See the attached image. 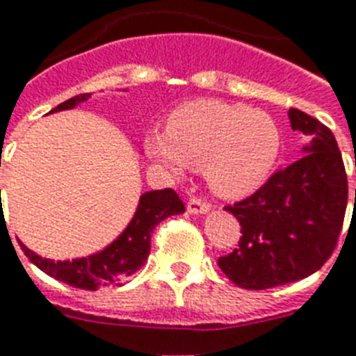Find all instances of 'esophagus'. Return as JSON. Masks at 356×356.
<instances>
[{
    "label": "esophagus",
    "instance_id": "1",
    "mask_svg": "<svg viewBox=\"0 0 356 356\" xmlns=\"http://www.w3.org/2000/svg\"><path fill=\"white\" fill-rule=\"evenodd\" d=\"M209 209H211V206L207 202L200 200V198H191V200L187 202V211L191 213V215H204Z\"/></svg>",
    "mask_w": 356,
    "mask_h": 356
}]
</instances>
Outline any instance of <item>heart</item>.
<instances>
[{"label":"heart","mask_w":356,"mask_h":356,"mask_svg":"<svg viewBox=\"0 0 356 356\" xmlns=\"http://www.w3.org/2000/svg\"><path fill=\"white\" fill-rule=\"evenodd\" d=\"M281 150L280 127L244 104L200 99L170 113L167 132L145 138V154L172 176L204 167L215 195L238 200L263 186Z\"/></svg>","instance_id":"obj_1"}]
</instances>
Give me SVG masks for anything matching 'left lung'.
Wrapping results in <instances>:
<instances>
[{"mask_svg": "<svg viewBox=\"0 0 356 356\" xmlns=\"http://www.w3.org/2000/svg\"><path fill=\"white\" fill-rule=\"evenodd\" d=\"M289 121L307 139L303 156L246 200L224 207L238 220L243 237L218 266L248 291L286 285L322 268L348 207V176L331 130L296 108Z\"/></svg>", "mask_w": 356, "mask_h": 356, "instance_id": "obj_1", "label": "left lung"}]
</instances>
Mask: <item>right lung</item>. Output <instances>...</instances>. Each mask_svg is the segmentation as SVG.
Returning <instances> with one entry per match:
<instances>
[{
	"label": "right lung",
	"mask_w": 356,
	"mask_h": 356,
	"mask_svg": "<svg viewBox=\"0 0 356 356\" xmlns=\"http://www.w3.org/2000/svg\"><path fill=\"white\" fill-rule=\"evenodd\" d=\"M90 97H92L90 93H81L53 108L49 113L71 110ZM184 211L186 206L172 189L147 191L139 196L138 209L134 213L129 226L101 252L73 261H53L34 254L25 244H22V250L31 259V263L36 264L42 272L65 285L84 289V291L121 286L129 275L136 274L147 263L150 254V235L154 227L167 217L180 215Z\"/></svg>",
	"instance_id": "right-lung-1"
}]
</instances>
